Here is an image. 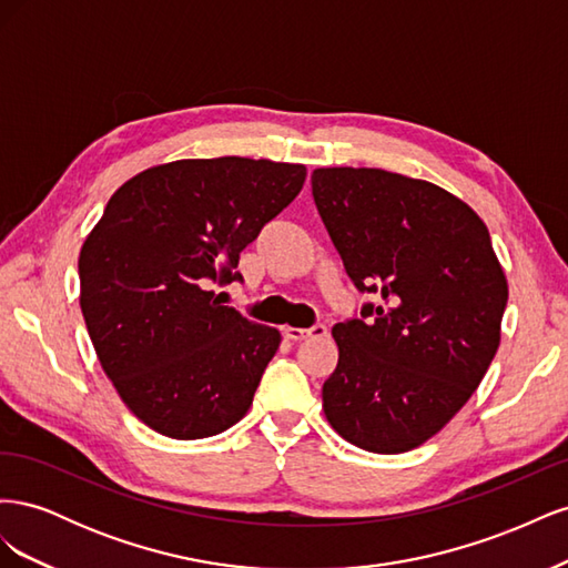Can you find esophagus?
Here are the masks:
<instances>
[{
    "label": "esophagus",
    "mask_w": 568,
    "mask_h": 568,
    "mask_svg": "<svg viewBox=\"0 0 568 568\" xmlns=\"http://www.w3.org/2000/svg\"><path fill=\"white\" fill-rule=\"evenodd\" d=\"M284 336L291 341H305V338H320L326 336V326L315 324L311 329H298V326H284Z\"/></svg>",
    "instance_id": "1"
}]
</instances>
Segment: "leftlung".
Wrapping results in <instances>:
<instances>
[{"label": "left lung", "mask_w": 568, "mask_h": 568, "mask_svg": "<svg viewBox=\"0 0 568 568\" xmlns=\"http://www.w3.org/2000/svg\"><path fill=\"white\" fill-rule=\"evenodd\" d=\"M313 199L363 303L334 324L322 386L338 436L382 455L438 434L500 346L507 280L488 227L445 189L379 168H317Z\"/></svg>", "instance_id": "1"}]
</instances>
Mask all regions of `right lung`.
<instances>
[{"instance_id": "right-lung-1", "label": "right lung", "mask_w": 568, "mask_h": 568, "mask_svg": "<svg viewBox=\"0 0 568 568\" xmlns=\"http://www.w3.org/2000/svg\"><path fill=\"white\" fill-rule=\"evenodd\" d=\"M305 165L186 159L128 180L84 239L80 307L136 419L178 440L242 419L280 332L222 305L239 253L298 196Z\"/></svg>"}]
</instances>
